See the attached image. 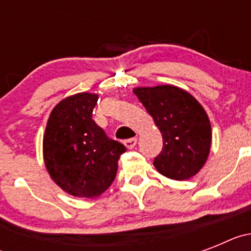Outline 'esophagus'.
Masks as SVG:
<instances>
[{
    "label": "esophagus",
    "instance_id": "34e87169",
    "mask_svg": "<svg viewBox=\"0 0 251 251\" xmlns=\"http://www.w3.org/2000/svg\"><path fill=\"white\" fill-rule=\"evenodd\" d=\"M137 145V139L136 138H129L127 141H124V146L128 148V150H132V148L136 147Z\"/></svg>",
    "mask_w": 251,
    "mask_h": 251
}]
</instances>
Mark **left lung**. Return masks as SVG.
<instances>
[{
	"mask_svg": "<svg viewBox=\"0 0 251 251\" xmlns=\"http://www.w3.org/2000/svg\"><path fill=\"white\" fill-rule=\"evenodd\" d=\"M134 94L162 133L163 148L153 165L168 178H191L205 165L211 146V126L201 104L174 85L137 88Z\"/></svg>",
	"mask_w": 251,
	"mask_h": 251,
	"instance_id": "obj_1",
	"label": "left lung"
}]
</instances>
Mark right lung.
<instances>
[{
    "label": "right lung",
    "instance_id": "1",
    "mask_svg": "<svg viewBox=\"0 0 251 251\" xmlns=\"http://www.w3.org/2000/svg\"><path fill=\"white\" fill-rule=\"evenodd\" d=\"M97 94L64 99L50 114L44 136V161L51 178L76 197H98L114 181L127 148L95 123Z\"/></svg>",
    "mask_w": 251,
    "mask_h": 251
}]
</instances>
